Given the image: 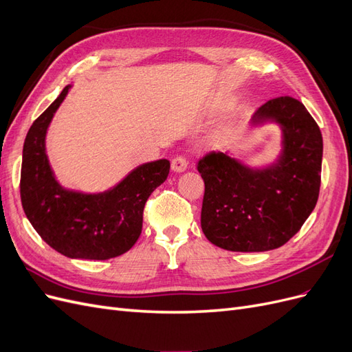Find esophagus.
<instances>
[{
  "mask_svg": "<svg viewBox=\"0 0 352 352\" xmlns=\"http://www.w3.org/2000/svg\"><path fill=\"white\" fill-rule=\"evenodd\" d=\"M186 167H188V160H186L185 155L179 154V155H176V157L172 160V168L175 170V172H177V173L185 172Z\"/></svg>",
  "mask_w": 352,
  "mask_h": 352,
  "instance_id": "34e87169",
  "label": "esophagus"
}]
</instances>
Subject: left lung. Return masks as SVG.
I'll use <instances>...</instances> for the list:
<instances>
[{
    "label": "left lung",
    "mask_w": 352,
    "mask_h": 352,
    "mask_svg": "<svg viewBox=\"0 0 352 352\" xmlns=\"http://www.w3.org/2000/svg\"><path fill=\"white\" fill-rule=\"evenodd\" d=\"M265 120L282 126L283 154L276 166L251 170L216 151L198 160L206 185L201 228L206 238L223 250L279 248L301 229L317 204L323 155L320 127L292 97L261 105L252 123Z\"/></svg>",
    "instance_id": "obj_1"
}]
</instances>
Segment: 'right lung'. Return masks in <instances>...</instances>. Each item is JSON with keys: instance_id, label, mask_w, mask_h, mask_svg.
Wrapping results in <instances>:
<instances>
[{"instance_id": "1", "label": "right lung", "mask_w": 352, "mask_h": 352, "mask_svg": "<svg viewBox=\"0 0 352 352\" xmlns=\"http://www.w3.org/2000/svg\"><path fill=\"white\" fill-rule=\"evenodd\" d=\"M69 87L32 123L23 145L20 198L30 225L52 250L69 258L109 260L129 251L142 230L146 199L168 176V160L136 167L102 194L63 189L45 154L47 127Z\"/></svg>"}]
</instances>
